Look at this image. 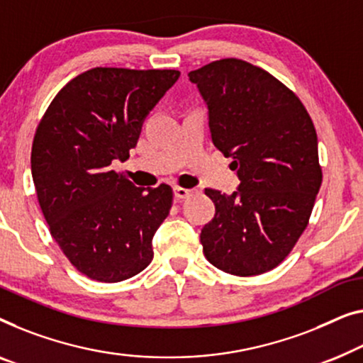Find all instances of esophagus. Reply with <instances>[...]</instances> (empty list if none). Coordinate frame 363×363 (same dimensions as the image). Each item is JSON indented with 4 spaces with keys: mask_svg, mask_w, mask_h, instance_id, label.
Here are the masks:
<instances>
[{
    "mask_svg": "<svg viewBox=\"0 0 363 363\" xmlns=\"http://www.w3.org/2000/svg\"><path fill=\"white\" fill-rule=\"evenodd\" d=\"M173 193H175V198L177 201H182V199H185L190 196L193 193V190H188V188H182V186H175L173 188Z\"/></svg>",
    "mask_w": 363,
    "mask_h": 363,
    "instance_id": "obj_1",
    "label": "esophagus"
}]
</instances>
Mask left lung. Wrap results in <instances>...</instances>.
I'll return each mask as SVG.
<instances>
[{
  "label": "left lung",
  "mask_w": 363,
  "mask_h": 363,
  "mask_svg": "<svg viewBox=\"0 0 363 363\" xmlns=\"http://www.w3.org/2000/svg\"><path fill=\"white\" fill-rule=\"evenodd\" d=\"M188 77L240 180L230 194L204 190L216 206L201 229L204 257L230 275H260L281 264L311 216L323 182L316 129L296 94L249 62L216 60Z\"/></svg>",
  "instance_id": "obj_1"
}]
</instances>
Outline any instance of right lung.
Returning <instances> with one entry per match:
<instances>
[{
    "label": "right lung",
    "instance_id": "obj_1",
    "mask_svg": "<svg viewBox=\"0 0 363 363\" xmlns=\"http://www.w3.org/2000/svg\"><path fill=\"white\" fill-rule=\"evenodd\" d=\"M178 77L91 68L57 93L35 130L30 170L40 209L67 259L91 280H128L154 259L172 188H138L111 164L128 159L147 114Z\"/></svg>",
    "mask_w": 363,
    "mask_h": 363
}]
</instances>
